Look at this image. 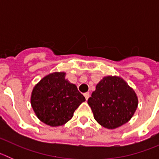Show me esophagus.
I'll return each mask as SVG.
<instances>
[{
    "mask_svg": "<svg viewBox=\"0 0 159 159\" xmlns=\"http://www.w3.org/2000/svg\"><path fill=\"white\" fill-rule=\"evenodd\" d=\"M84 97H85V99H86L87 100H88V98H89V96H90L89 92H86V93H84Z\"/></svg>",
    "mask_w": 159,
    "mask_h": 159,
    "instance_id": "obj_1",
    "label": "esophagus"
}]
</instances>
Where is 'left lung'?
Returning <instances> with one entry per match:
<instances>
[{
  "label": "left lung",
  "instance_id": "8db88e82",
  "mask_svg": "<svg viewBox=\"0 0 159 159\" xmlns=\"http://www.w3.org/2000/svg\"><path fill=\"white\" fill-rule=\"evenodd\" d=\"M88 103L97 123L116 129L130 121L139 100L134 90L122 77L107 75L97 84Z\"/></svg>",
  "mask_w": 159,
  "mask_h": 159
}]
</instances>
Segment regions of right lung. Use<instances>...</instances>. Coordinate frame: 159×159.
<instances>
[{"instance_id": "add662e5", "label": "right lung", "mask_w": 159, "mask_h": 159, "mask_svg": "<svg viewBox=\"0 0 159 159\" xmlns=\"http://www.w3.org/2000/svg\"><path fill=\"white\" fill-rule=\"evenodd\" d=\"M65 75L64 71L49 73L35 85L31 94V105L36 117L50 127L65 124L85 101L75 84Z\"/></svg>"}]
</instances>
